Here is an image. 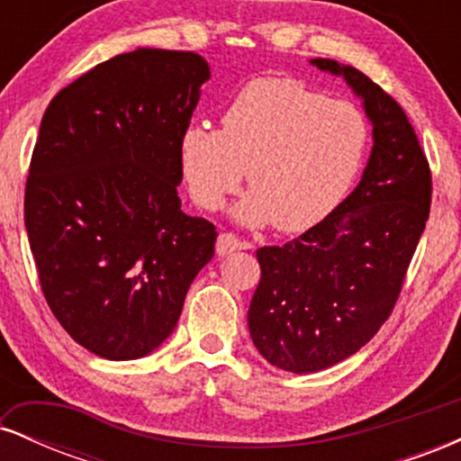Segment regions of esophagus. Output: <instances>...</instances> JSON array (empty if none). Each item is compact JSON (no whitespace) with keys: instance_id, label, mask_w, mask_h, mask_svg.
Wrapping results in <instances>:
<instances>
[{"instance_id":"1","label":"esophagus","mask_w":461,"mask_h":461,"mask_svg":"<svg viewBox=\"0 0 461 461\" xmlns=\"http://www.w3.org/2000/svg\"><path fill=\"white\" fill-rule=\"evenodd\" d=\"M247 242L238 240L234 234H219L216 238V253L219 256H227V253L236 251V249H245Z\"/></svg>"}]
</instances>
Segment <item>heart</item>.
Returning a JSON list of instances; mask_svg holds the SVG:
<instances>
[{"instance_id":"obj_1","label":"heart","mask_w":461,"mask_h":461,"mask_svg":"<svg viewBox=\"0 0 461 461\" xmlns=\"http://www.w3.org/2000/svg\"><path fill=\"white\" fill-rule=\"evenodd\" d=\"M370 125L362 108L293 77H256L221 114V130L188 125L179 168L199 208L216 212L247 182L238 221L303 231L327 219L362 171Z\"/></svg>"}]
</instances>
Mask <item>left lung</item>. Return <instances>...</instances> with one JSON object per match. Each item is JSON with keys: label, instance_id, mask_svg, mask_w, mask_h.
I'll list each match as a JSON object with an SVG mask.
<instances>
[{"label": "left lung", "instance_id": "8db88e82", "mask_svg": "<svg viewBox=\"0 0 461 461\" xmlns=\"http://www.w3.org/2000/svg\"><path fill=\"white\" fill-rule=\"evenodd\" d=\"M312 65L342 76L364 99L375 145L362 182L327 219L256 253L253 345L299 375L353 356L388 321L431 208L429 162L403 108L356 67L330 58Z\"/></svg>", "mask_w": 461, "mask_h": 461}]
</instances>
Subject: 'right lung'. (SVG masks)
<instances>
[{
  "label": "right lung",
  "instance_id": "obj_1",
  "mask_svg": "<svg viewBox=\"0 0 461 461\" xmlns=\"http://www.w3.org/2000/svg\"><path fill=\"white\" fill-rule=\"evenodd\" d=\"M208 77L193 51L136 50L62 88L41 121L25 182L30 249L50 310L99 357L160 347L214 256V225L177 197L179 136Z\"/></svg>",
  "mask_w": 461,
  "mask_h": 461
}]
</instances>
